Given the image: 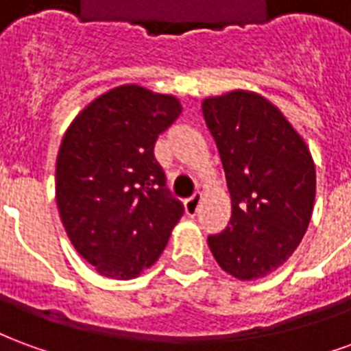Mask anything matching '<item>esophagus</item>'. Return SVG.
<instances>
[{
  "label": "esophagus",
  "mask_w": 351,
  "mask_h": 351,
  "mask_svg": "<svg viewBox=\"0 0 351 351\" xmlns=\"http://www.w3.org/2000/svg\"><path fill=\"white\" fill-rule=\"evenodd\" d=\"M201 199H203V195L197 191L195 195H191V197L184 203V206H186V214H188V216H195V214H197L199 205H201Z\"/></svg>",
  "instance_id": "34e87169"
}]
</instances>
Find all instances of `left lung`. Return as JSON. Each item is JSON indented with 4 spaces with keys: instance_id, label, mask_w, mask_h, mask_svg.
I'll return each instance as SVG.
<instances>
[{
    "instance_id": "8db88e82",
    "label": "left lung",
    "mask_w": 351,
    "mask_h": 351,
    "mask_svg": "<svg viewBox=\"0 0 351 351\" xmlns=\"http://www.w3.org/2000/svg\"><path fill=\"white\" fill-rule=\"evenodd\" d=\"M203 116L231 193L229 226L208 235V246L235 278H263L293 254L308 228L316 197L308 146L258 93L208 97Z\"/></svg>"
}]
</instances>
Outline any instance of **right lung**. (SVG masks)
Wrapping results in <instances>:
<instances>
[{
    "instance_id": "obj_1",
    "label": "right lung",
    "mask_w": 351,
    "mask_h": 351,
    "mask_svg": "<svg viewBox=\"0 0 351 351\" xmlns=\"http://www.w3.org/2000/svg\"><path fill=\"white\" fill-rule=\"evenodd\" d=\"M180 110L173 95L128 84L92 101L64 135L60 218L73 246L103 276L130 280L152 267L184 214L154 156Z\"/></svg>"
}]
</instances>
